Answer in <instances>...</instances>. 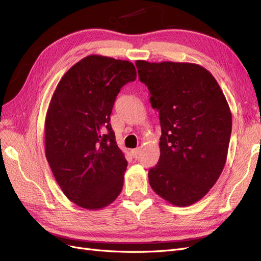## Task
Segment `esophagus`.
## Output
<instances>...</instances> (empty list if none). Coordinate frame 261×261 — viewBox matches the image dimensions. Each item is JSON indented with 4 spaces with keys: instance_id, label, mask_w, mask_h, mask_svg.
<instances>
[{
    "instance_id": "1",
    "label": "esophagus",
    "mask_w": 261,
    "mask_h": 261,
    "mask_svg": "<svg viewBox=\"0 0 261 261\" xmlns=\"http://www.w3.org/2000/svg\"><path fill=\"white\" fill-rule=\"evenodd\" d=\"M139 152H140L139 148H136V149H132V150H130V154H132L134 158H137V156H138V154H139Z\"/></svg>"
}]
</instances>
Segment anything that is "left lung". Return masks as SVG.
Wrapping results in <instances>:
<instances>
[{
    "label": "left lung",
    "mask_w": 261,
    "mask_h": 261,
    "mask_svg": "<svg viewBox=\"0 0 261 261\" xmlns=\"http://www.w3.org/2000/svg\"><path fill=\"white\" fill-rule=\"evenodd\" d=\"M136 67L161 125L160 158L149 170V184L174 206H191L223 171L232 132L230 108L215 77L200 65L136 61Z\"/></svg>",
    "instance_id": "1"
}]
</instances>
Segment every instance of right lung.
<instances>
[{
  "label": "right lung",
  "mask_w": 261,
  "mask_h": 261,
  "mask_svg": "<svg viewBox=\"0 0 261 261\" xmlns=\"http://www.w3.org/2000/svg\"><path fill=\"white\" fill-rule=\"evenodd\" d=\"M128 61L89 55L57 86L45 116V156L62 192L97 210L120 195L127 167L110 115L121 88L136 80Z\"/></svg>",
  "instance_id": "right-lung-1"
}]
</instances>
